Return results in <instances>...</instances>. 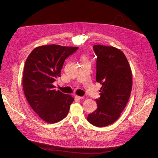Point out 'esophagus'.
<instances>
[{"label": "esophagus", "mask_w": 158, "mask_h": 158, "mask_svg": "<svg viewBox=\"0 0 158 158\" xmlns=\"http://www.w3.org/2000/svg\"><path fill=\"white\" fill-rule=\"evenodd\" d=\"M75 98L77 99H82L84 98V97L83 96H75Z\"/></svg>", "instance_id": "esophagus-1"}]
</instances>
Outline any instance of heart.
Here are the masks:
<instances>
[{"label": "heart", "mask_w": 158, "mask_h": 158, "mask_svg": "<svg viewBox=\"0 0 158 158\" xmlns=\"http://www.w3.org/2000/svg\"><path fill=\"white\" fill-rule=\"evenodd\" d=\"M82 60H83V62H85V61H86V60H87V59H86V57H85V56H82Z\"/></svg>", "instance_id": "heart-1"}]
</instances>
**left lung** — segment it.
Here are the masks:
<instances>
[{
  "label": "left lung",
  "mask_w": 158,
  "mask_h": 158,
  "mask_svg": "<svg viewBox=\"0 0 158 158\" xmlns=\"http://www.w3.org/2000/svg\"><path fill=\"white\" fill-rule=\"evenodd\" d=\"M97 56L96 81L102 84L101 97L96 99L98 108L89 114L87 121L97 127L114 123L125 108L131 93V67L124 54L119 49L94 45Z\"/></svg>",
  "instance_id": "1"
}]
</instances>
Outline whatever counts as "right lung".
<instances>
[{"label":"right lung","instance_id":"1","mask_svg":"<svg viewBox=\"0 0 158 158\" xmlns=\"http://www.w3.org/2000/svg\"><path fill=\"white\" fill-rule=\"evenodd\" d=\"M77 49L56 44L41 46L26 59L22 79L24 94L35 113L48 123L64 119L74 101L71 95L56 91L52 84L60 77L65 59Z\"/></svg>","mask_w":158,"mask_h":158}]
</instances>
